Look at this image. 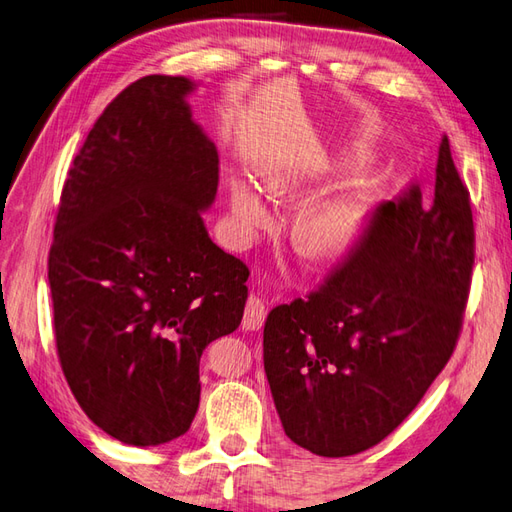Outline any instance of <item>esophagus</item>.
<instances>
[{
	"mask_svg": "<svg viewBox=\"0 0 512 512\" xmlns=\"http://www.w3.org/2000/svg\"><path fill=\"white\" fill-rule=\"evenodd\" d=\"M265 316H267L265 302L256 296H249L247 305H245V314H243V329H247V331L260 329L265 322Z\"/></svg>",
	"mask_w": 512,
	"mask_h": 512,
	"instance_id": "1",
	"label": "esophagus"
}]
</instances>
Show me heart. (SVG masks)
<instances>
[{"mask_svg":"<svg viewBox=\"0 0 512 512\" xmlns=\"http://www.w3.org/2000/svg\"><path fill=\"white\" fill-rule=\"evenodd\" d=\"M229 201L236 227L243 234H254L267 223L269 212L263 194L247 179L236 176L229 183ZM358 232V218L347 205L325 203L307 216L302 227V245L318 260L338 258L351 247Z\"/></svg>","mask_w":512,"mask_h":512,"instance_id":"1","label":"heart"}]
</instances>
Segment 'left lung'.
<instances>
[{
  "label": "left lung",
  "instance_id": "obj_1",
  "mask_svg": "<svg viewBox=\"0 0 512 512\" xmlns=\"http://www.w3.org/2000/svg\"><path fill=\"white\" fill-rule=\"evenodd\" d=\"M473 258L471 201L444 137L431 201L413 185L382 203L325 285L269 311L265 373L289 440L347 457L398 429L455 349Z\"/></svg>",
  "mask_w": 512,
  "mask_h": 512
}]
</instances>
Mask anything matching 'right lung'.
I'll return each mask as SVG.
<instances>
[{"label":"right lung","mask_w":512,"mask_h":512,"mask_svg":"<svg viewBox=\"0 0 512 512\" xmlns=\"http://www.w3.org/2000/svg\"><path fill=\"white\" fill-rule=\"evenodd\" d=\"M198 81L150 75L103 110L61 192L48 280L61 369L101 431L130 446L187 433L207 344L238 329L249 269L203 221L218 150Z\"/></svg>","instance_id":"add662e5"}]
</instances>
